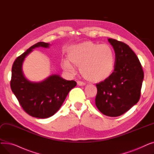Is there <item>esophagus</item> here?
Listing matches in <instances>:
<instances>
[{
	"instance_id": "1",
	"label": "esophagus",
	"mask_w": 154,
	"mask_h": 154,
	"mask_svg": "<svg viewBox=\"0 0 154 154\" xmlns=\"http://www.w3.org/2000/svg\"><path fill=\"white\" fill-rule=\"evenodd\" d=\"M77 85L79 86H84L85 85V84L84 82H82L81 81H77Z\"/></svg>"
}]
</instances>
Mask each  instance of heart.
<instances>
[{
  "label": "heart",
  "mask_w": 154,
  "mask_h": 154,
  "mask_svg": "<svg viewBox=\"0 0 154 154\" xmlns=\"http://www.w3.org/2000/svg\"><path fill=\"white\" fill-rule=\"evenodd\" d=\"M116 65L115 51L109 44L91 41L74 45L69 48L68 59L62 63L63 69L74 74L76 66L85 79L99 82L108 79L114 72Z\"/></svg>",
  "instance_id": "b5f03b06"
}]
</instances>
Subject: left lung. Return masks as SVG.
Here are the masks:
<instances>
[{
    "label": "left lung",
    "instance_id": "left-lung-1",
    "mask_svg": "<svg viewBox=\"0 0 154 154\" xmlns=\"http://www.w3.org/2000/svg\"><path fill=\"white\" fill-rule=\"evenodd\" d=\"M108 41L114 49L116 65L108 79L96 84L95 105L103 114L117 117L139 102L143 71L138 57L128 45L113 38Z\"/></svg>",
    "mask_w": 154,
    "mask_h": 154
}]
</instances>
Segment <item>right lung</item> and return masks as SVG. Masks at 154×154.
I'll list each match as a JSON object with an SVG mask.
<instances>
[{
    "label": "right lung",
    "mask_w": 154,
    "mask_h": 154,
    "mask_svg": "<svg viewBox=\"0 0 154 154\" xmlns=\"http://www.w3.org/2000/svg\"><path fill=\"white\" fill-rule=\"evenodd\" d=\"M49 45L43 42L32 45L15 59L12 68V91L24 111L32 117L40 119L54 115L70 91L77 85L74 80H65L57 74L51 75L38 82L29 81L24 76L22 64L26 56L35 48H48Z\"/></svg>",
    "instance_id": "right-lung-1"
}]
</instances>
